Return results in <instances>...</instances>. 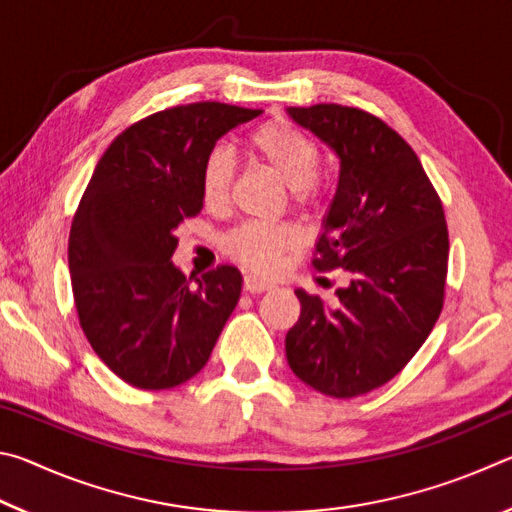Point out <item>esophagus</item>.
<instances>
[{"instance_id":"esophagus-1","label":"esophagus","mask_w":512,"mask_h":512,"mask_svg":"<svg viewBox=\"0 0 512 512\" xmlns=\"http://www.w3.org/2000/svg\"><path fill=\"white\" fill-rule=\"evenodd\" d=\"M275 284L271 280H266V277H259V275H246L244 277V291L246 293H262L273 289Z\"/></svg>"}]
</instances>
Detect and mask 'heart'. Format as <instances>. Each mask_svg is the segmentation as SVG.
<instances>
[{
	"mask_svg": "<svg viewBox=\"0 0 512 512\" xmlns=\"http://www.w3.org/2000/svg\"><path fill=\"white\" fill-rule=\"evenodd\" d=\"M244 149L255 162L271 169L284 185L289 187L291 201L298 207H309L320 196L318 164L320 151L311 135L293 126L287 119H271L257 126L244 137ZM232 162L223 151L207 155L198 187L207 210H223L230 201ZM298 230L289 223H259L250 221L239 225L225 235L223 248L232 259H237L255 271H271L284 250L298 244Z\"/></svg>",
	"mask_w": 512,
	"mask_h": 512,
	"instance_id": "b5f03b06",
	"label": "heart"
}]
</instances>
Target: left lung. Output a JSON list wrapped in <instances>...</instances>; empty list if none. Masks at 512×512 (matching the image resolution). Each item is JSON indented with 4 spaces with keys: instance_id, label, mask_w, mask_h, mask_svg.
I'll use <instances>...</instances> for the list:
<instances>
[{
    "instance_id": "obj_1",
    "label": "left lung",
    "mask_w": 512,
    "mask_h": 512,
    "mask_svg": "<svg viewBox=\"0 0 512 512\" xmlns=\"http://www.w3.org/2000/svg\"><path fill=\"white\" fill-rule=\"evenodd\" d=\"M289 117L339 155V187L311 264L343 268L334 305L296 289L287 332L296 377L329 397H357L391 381L443 311L449 237L443 203L418 155L366 110L318 103Z\"/></svg>"
}]
</instances>
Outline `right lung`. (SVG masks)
I'll list each match as a JSON object with an SVG mask.
<instances>
[{
    "instance_id": "1",
    "label": "right lung",
    "mask_w": 512,
    "mask_h": 512,
    "mask_svg": "<svg viewBox=\"0 0 512 512\" xmlns=\"http://www.w3.org/2000/svg\"><path fill=\"white\" fill-rule=\"evenodd\" d=\"M257 115L219 101L155 112L112 140L85 187L69 230L74 302L92 350L126 384L192 379L237 307L235 266L192 284L171 255L178 225L203 210L198 178L216 140Z\"/></svg>"
}]
</instances>
